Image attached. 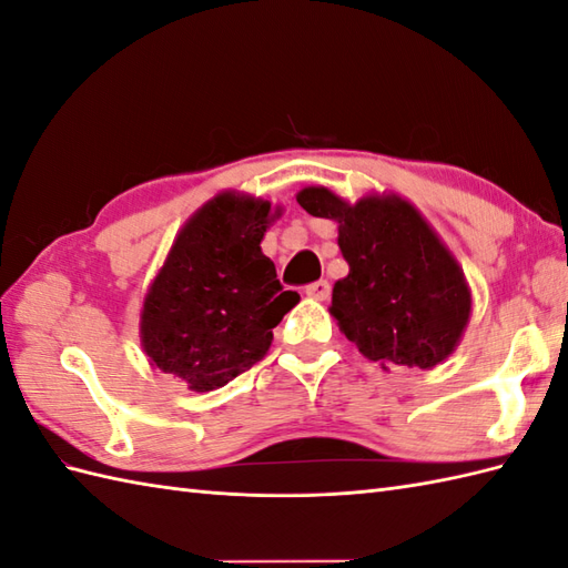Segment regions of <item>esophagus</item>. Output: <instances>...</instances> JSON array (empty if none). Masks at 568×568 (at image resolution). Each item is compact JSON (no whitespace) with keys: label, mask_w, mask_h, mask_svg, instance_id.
<instances>
[{"label":"esophagus","mask_w":568,"mask_h":568,"mask_svg":"<svg viewBox=\"0 0 568 568\" xmlns=\"http://www.w3.org/2000/svg\"><path fill=\"white\" fill-rule=\"evenodd\" d=\"M305 293L314 300H328V295H332V285H328V281H314L305 287Z\"/></svg>","instance_id":"1"}]
</instances>
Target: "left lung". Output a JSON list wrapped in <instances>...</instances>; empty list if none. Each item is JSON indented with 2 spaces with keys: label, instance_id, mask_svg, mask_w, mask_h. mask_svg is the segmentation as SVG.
I'll return each instance as SVG.
<instances>
[{
  "label": "left lung",
  "instance_id": "8db88e82",
  "mask_svg": "<svg viewBox=\"0 0 568 568\" xmlns=\"http://www.w3.org/2000/svg\"><path fill=\"white\" fill-rule=\"evenodd\" d=\"M297 203L338 222L348 275L336 281L332 314L365 358L430 371L463 336L471 297L457 261L399 197L348 205L326 189H305Z\"/></svg>",
  "mask_w": 568,
  "mask_h": 568
}]
</instances>
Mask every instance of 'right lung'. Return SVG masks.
Listing matches in <instances>:
<instances>
[{
    "mask_svg": "<svg viewBox=\"0 0 568 568\" xmlns=\"http://www.w3.org/2000/svg\"><path fill=\"white\" fill-rule=\"evenodd\" d=\"M271 205L222 193L186 222L142 310L152 365L193 392L220 389L266 355L297 305L261 252Z\"/></svg>",
    "mask_w": 568,
    "mask_h": 568,
    "instance_id": "obj_1",
    "label": "right lung"
}]
</instances>
